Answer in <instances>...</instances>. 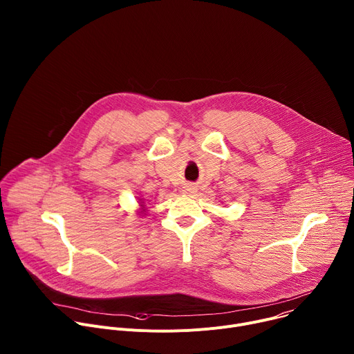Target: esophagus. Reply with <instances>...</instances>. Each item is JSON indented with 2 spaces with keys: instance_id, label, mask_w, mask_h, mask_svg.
Wrapping results in <instances>:
<instances>
[{
  "instance_id": "obj_1",
  "label": "esophagus",
  "mask_w": 354,
  "mask_h": 354,
  "mask_svg": "<svg viewBox=\"0 0 354 354\" xmlns=\"http://www.w3.org/2000/svg\"><path fill=\"white\" fill-rule=\"evenodd\" d=\"M196 192V187L193 186V185H186V186H183V193H194Z\"/></svg>"
}]
</instances>
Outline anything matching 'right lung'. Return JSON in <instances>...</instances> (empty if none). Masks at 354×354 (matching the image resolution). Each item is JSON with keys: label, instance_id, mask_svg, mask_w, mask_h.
Here are the masks:
<instances>
[{"label": "right lung", "instance_id": "obj_1", "mask_svg": "<svg viewBox=\"0 0 354 354\" xmlns=\"http://www.w3.org/2000/svg\"><path fill=\"white\" fill-rule=\"evenodd\" d=\"M140 206H141V214H144L145 212V206H144V201L140 198Z\"/></svg>", "mask_w": 354, "mask_h": 354}]
</instances>
